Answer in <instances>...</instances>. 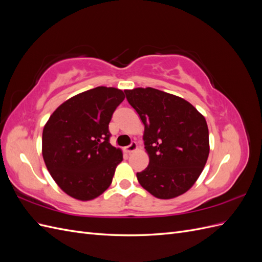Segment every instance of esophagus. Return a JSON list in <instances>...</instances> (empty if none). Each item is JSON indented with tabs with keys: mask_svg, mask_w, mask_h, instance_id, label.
Listing matches in <instances>:
<instances>
[{
	"mask_svg": "<svg viewBox=\"0 0 262 262\" xmlns=\"http://www.w3.org/2000/svg\"><path fill=\"white\" fill-rule=\"evenodd\" d=\"M137 147H138V145H137L136 142H132V143H131L130 145H128V146H125V147H124V152H125V153H128V154H130V153L134 152V150L137 149Z\"/></svg>",
	"mask_w": 262,
	"mask_h": 262,
	"instance_id": "obj_1",
	"label": "esophagus"
}]
</instances>
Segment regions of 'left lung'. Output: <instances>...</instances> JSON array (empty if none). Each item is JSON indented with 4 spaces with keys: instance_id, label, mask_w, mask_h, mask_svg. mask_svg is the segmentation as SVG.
Wrapping results in <instances>:
<instances>
[{
    "instance_id": "8db88e82",
    "label": "left lung",
    "mask_w": 262,
    "mask_h": 262,
    "mask_svg": "<svg viewBox=\"0 0 262 262\" xmlns=\"http://www.w3.org/2000/svg\"><path fill=\"white\" fill-rule=\"evenodd\" d=\"M144 124L148 166L137 172L140 185L158 199H171L193 186L210 145L204 117L175 95L152 87L124 91Z\"/></svg>"
}]
</instances>
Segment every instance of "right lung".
Segmentation results:
<instances>
[{
    "label": "right lung",
    "instance_id": "obj_1",
    "mask_svg": "<svg viewBox=\"0 0 262 262\" xmlns=\"http://www.w3.org/2000/svg\"><path fill=\"white\" fill-rule=\"evenodd\" d=\"M124 93L98 86L64 101L42 131V156L51 177L67 194L87 201L112 185L121 149L109 143V122Z\"/></svg>",
    "mask_w": 262,
    "mask_h": 262
}]
</instances>
